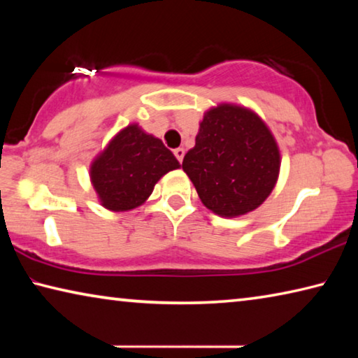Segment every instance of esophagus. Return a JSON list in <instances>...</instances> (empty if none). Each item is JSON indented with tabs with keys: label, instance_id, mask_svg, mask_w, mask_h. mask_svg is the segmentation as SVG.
I'll return each instance as SVG.
<instances>
[{
	"label": "esophagus",
	"instance_id": "obj_1",
	"mask_svg": "<svg viewBox=\"0 0 358 358\" xmlns=\"http://www.w3.org/2000/svg\"><path fill=\"white\" fill-rule=\"evenodd\" d=\"M173 155H175V157H177L178 162L181 164V162H183V157H185V150H183V148L173 150Z\"/></svg>",
	"mask_w": 358,
	"mask_h": 358
}]
</instances>
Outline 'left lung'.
Segmentation results:
<instances>
[{"label": "left lung", "instance_id": "left-lung-1", "mask_svg": "<svg viewBox=\"0 0 358 358\" xmlns=\"http://www.w3.org/2000/svg\"><path fill=\"white\" fill-rule=\"evenodd\" d=\"M280 150L259 115L221 104L210 108L185 155L183 171L202 203L213 213L235 217L262 205L276 185Z\"/></svg>", "mask_w": 358, "mask_h": 358}]
</instances>
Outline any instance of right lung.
Listing matches in <instances>:
<instances>
[{"label":"right lung","instance_id":"add662e5","mask_svg":"<svg viewBox=\"0 0 358 358\" xmlns=\"http://www.w3.org/2000/svg\"><path fill=\"white\" fill-rule=\"evenodd\" d=\"M178 167L159 138L129 124L93 161L90 177L102 207L128 211L147 201L162 175Z\"/></svg>","mask_w":358,"mask_h":358}]
</instances>
